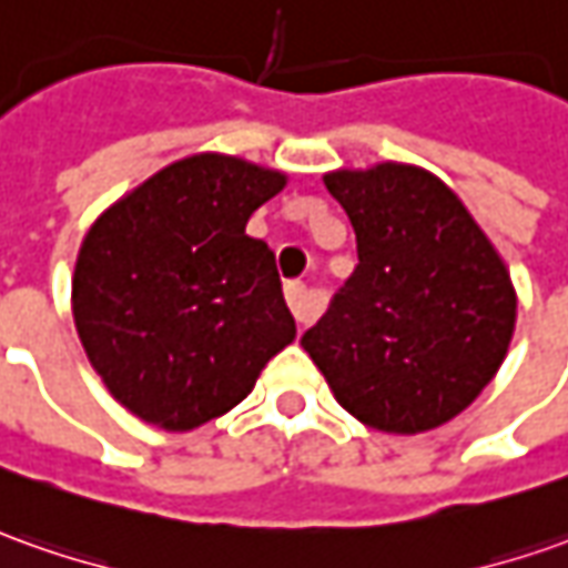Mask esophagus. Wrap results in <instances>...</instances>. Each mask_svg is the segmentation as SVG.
Masks as SVG:
<instances>
[{
    "label": "esophagus",
    "mask_w": 568,
    "mask_h": 568,
    "mask_svg": "<svg viewBox=\"0 0 568 568\" xmlns=\"http://www.w3.org/2000/svg\"><path fill=\"white\" fill-rule=\"evenodd\" d=\"M285 301H288V311L295 314L298 323H307L311 320V301H307V292L301 283H285Z\"/></svg>",
    "instance_id": "34e87169"
}]
</instances>
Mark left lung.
<instances>
[{"label":"left lung","instance_id":"8db88e82","mask_svg":"<svg viewBox=\"0 0 568 568\" xmlns=\"http://www.w3.org/2000/svg\"><path fill=\"white\" fill-rule=\"evenodd\" d=\"M323 183L354 226L357 267L301 345L364 426L438 429L510 351V270L454 189L416 164L338 168Z\"/></svg>","mask_w":568,"mask_h":568}]
</instances>
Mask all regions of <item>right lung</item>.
Segmentation results:
<instances>
[{"label": "right lung", "mask_w": 568, "mask_h": 568, "mask_svg": "<svg viewBox=\"0 0 568 568\" xmlns=\"http://www.w3.org/2000/svg\"><path fill=\"white\" fill-rule=\"evenodd\" d=\"M285 183L235 154H189L83 235L73 326L111 397L142 423L192 432L230 414L295 342L273 252L245 233Z\"/></svg>", "instance_id": "right-lung-1"}]
</instances>
